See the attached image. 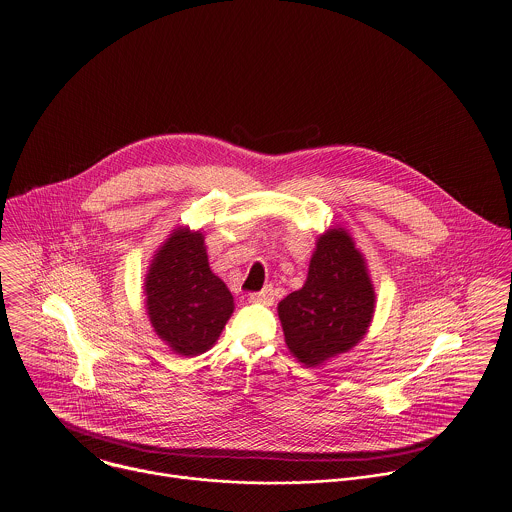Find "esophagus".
<instances>
[{
	"label": "esophagus",
	"mask_w": 512,
	"mask_h": 512,
	"mask_svg": "<svg viewBox=\"0 0 512 512\" xmlns=\"http://www.w3.org/2000/svg\"><path fill=\"white\" fill-rule=\"evenodd\" d=\"M273 286H265L263 290L259 292H251L249 294V300L251 302H257V304H273Z\"/></svg>",
	"instance_id": "esophagus-1"
}]
</instances>
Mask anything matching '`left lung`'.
Instances as JSON below:
<instances>
[{
    "label": "left lung",
    "instance_id": "left-lung-1",
    "mask_svg": "<svg viewBox=\"0 0 512 512\" xmlns=\"http://www.w3.org/2000/svg\"><path fill=\"white\" fill-rule=\"evenodd\" d=\"M373 308L361 253L343 229H330L316 243L304 286L279 304L284 340L300 363L320 365L365 336Z\"/></svg>",
    "mask_w": 512,
    "mask_h": 512
}]
</instances>
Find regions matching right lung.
<instances>
[{
	"instance_id": "1",
	"label": "right lung",
	"mask_w": 512,
	"mask_h": 512,
	"mask_svg": "<svg viewBox=\"0 0 512 512\" xmlns=\"http://www.w3.org/2000/svg\"><path fill=\"white\" fill-rule=\"evenodd\" d=\"M147 310L155 332L180 355H200L220 338L233 296L208 265L202 233L176 229L147 275Z\"/></svg>"
}]
</instances>
